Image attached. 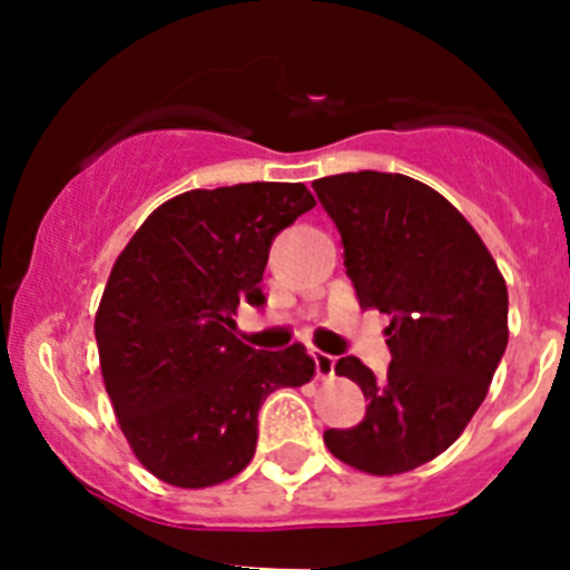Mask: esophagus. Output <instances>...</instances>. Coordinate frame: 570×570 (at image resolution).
Segmentation results:
<instances>
[{
    "label": "esophagus",
    "mask_w": 570,
    "mask_h": 570,
    "mask_svg": "<svg viewBox=\"0 0 570 570\" xmlns=\"http://www.w3.org/2000/svg\"><path fill=\"white\" fill-rule=\"evenodd\" d=\"M314 364H317L320 381H327V377H333V372H336V358L327 353H322V350H314Z\"/></svg>",
    "instance_id": "1"
}]
</instances>
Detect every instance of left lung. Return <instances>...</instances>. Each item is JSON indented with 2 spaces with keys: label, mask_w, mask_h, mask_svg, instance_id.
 Masks as SVG:
<instances>
[{
  "label": "left lung",
  "mask_w": 570,
  "mask_h": 570,
  "mask_svg": "<svg viewBox=\"0 0 570 570\" xmlns=\"http://www.w3.org/2000/svg\"><path fill=\"white\" fill-rule=\"evenodd\" d=\"M314 189L361 308L392 317L386 377L338 358L370 402L361 424L325 430V446L366 474H405L450 450L485 400L510 336L508 284L471 223L416 178L358 170Z\"/></svg>",
  "instance_id": "left-lung-1"
}]
</instances>
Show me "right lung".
<instances>
[{"label": "right lung", "mask_w": 570, "mask_h": 570, "mask_svg": "<svg viewBox=\"0 0 570 570\" xmlns=\"http://www.w3.org/2000/svg\"><path fill=\"white\" fill-rule=\"evenodd\" d=\"M317 200L306 184L189 189L146 217L109 273L101 377L135 458L176 488H209L253 461L258 407L314 377L312 355L237 338L239 301L262 306L269 245Z\"/></svg>", "instance_id": "1"}]
</instances>
